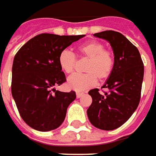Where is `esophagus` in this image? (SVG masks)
<instances>
[{
    "instance_id": "esophagus-1",
    "label": "esophagus",
    "mask_w": 156,
    "mask_h": 156,
    "mask_svg": "<svg viewBox=\"0 0 156 156\" xmlns=\"http://www.w3.org/2000/svg\"><path fill=\"white\" fill-rule=\"evenodd\" d=\"M83 96V93L82 92H76V98H80Z\"/></svg>"
}]
</instances>
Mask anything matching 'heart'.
Listing matches in <instances>:
<instances>
[{
	"label": "heart",
	"mask_w": 156,
	"mask_h": 156,
	"mask_svg": "<svg viewBox=\"0 0 156 156\" xmlns=\"http://www.w3.org/2000/svg\"><path fill=\"white\" fill-rule=\"evenodd\" d=\"M77 52L81 57L88 58L85 66L87 73H76L67 79V87L69 89L80 91L94 87L98 79L105 80L111 75L114 58L111 52L104 49V45L96 40H91L77 47ZM60 69L67 74H70L75 69L76 59L72 52L64 49L58 57Z\"/></svg>",
	"instance_id": "obj_1"
}]
</instances>
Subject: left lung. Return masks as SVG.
<instances>
[{
  "label": "left lung",
  "mask_w": 156,
  "mask_h": 156,
  "mask_svg": "<svg viewBox=\"0 0 156 156\" xmlns=\"http://www.w3.org/2000/svg\"><path fill=\"white\" fill-rule=\"evenodd\" d=\"M94 36L107 40L114 55V66L101 88L109 91L89 90L92 103L87 109L90 123L102 130L122 126L136 110L140 101L144 79V64L138 48L122 34L104 31Z\"/></svg>",
  "instance_id": "1"
}]
</instances>
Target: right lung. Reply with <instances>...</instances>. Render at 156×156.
I'll list each match as a JSON object with an SVG mask.
<instances>
[{
	"label": "right lung",
	"instance_id": "right-lung-1",
	"mask_svg": "<svg viewBox=\"0 0 156 156\" xmlns=\"http://www.w3.org/2000/svg\"><path fill=\"white\" fill-rule=\"evenodd\" d=\"M84 36L39 34L27 41L15 55L12 95L20 116L31 128L46 132L64 122L67 108L76 96L73 90L62 92L54 88L66 81L58 57Z\"/></svg>",
	"mask_w": 156,
	"mask_h": 156
}]
</instances>
